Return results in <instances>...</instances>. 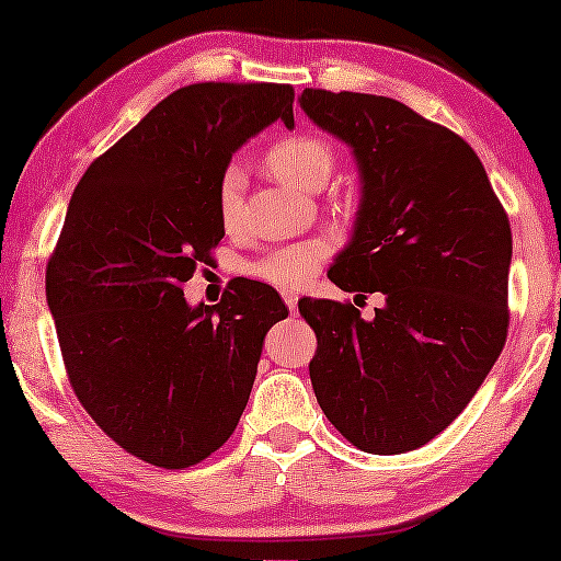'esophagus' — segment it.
<instances>
[{
    "label": "esophagus",
    "instance_id": "obj_1",
    "mask_svg": "<svg viewBox=\"0 0 561 561\" xmlns=\"http://www.w3.org/2000/svg\"><path fill=\"white\" fill-rule=\"evenodd\" d=\"M280 296H283V301H286L288 311L296 313V309H298V294H296V290H283Z\"/></svg>",
    "mask_w": 561,
    "mask_h": 561
}]
</instances>
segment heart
Listing matches in <instances>:
<instances>
[{
    "label": "heart",
    "mask_w": 561,
    "mask_h": 561,
    "mask_svg": "<svg viewBox=\"0 0 561 561\" xmlns=\"http://www.w3.org/2000/svg\"><path fill=\"white\" fill-rule=\"evenodd\" d=\"M332 148L313 135L286 137V140L273 145L271 152H267V168H271L275 179L301 191L324 186L329 173H332ZM240 196L242 173L240 168L232 165L227 168L219 181V214L227 229L240 217ZM327 252L329 244L324 240L294 242L250 263L248 273L252 278L271 283L275 288H298L319 271Z\"/></svg>",
    "instance_id": "1"
}]
</instances>
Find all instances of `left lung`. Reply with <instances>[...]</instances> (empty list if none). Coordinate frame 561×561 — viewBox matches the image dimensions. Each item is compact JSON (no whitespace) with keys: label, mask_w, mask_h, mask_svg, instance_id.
<instances>
[{"label":"left lung","mask_w":561,"mask_h":561,"mask_svg":"<svg viewBox=\"0 0 561 561\" xmlns=\"http://www.w3.org/2000/svg\"><path fill=\"white\" fill-rule=\"evenodd\" d=\"M298 104L350 145L359 171L352 237L329 278L386 298L373 319L298 301L317 334L313 393L357 449L403 455L465 411L503 352L508 217L470 145L411 106L324 89H304Z\"/></svg>","instance_id":"obj_1"}]
</instances>
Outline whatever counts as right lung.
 Masks as SVG:
<instances>
[{
  "label": "right lung",
  "instance_id": "right-lung-1",
  "mask_svg": "<svg viewBox=\"0 0 561 561\" xmlns=\"http://www.w3.org/2000/svg\"><path fill=\"white\" fill-rule=\"evenodd\" d=\"M294 129L286 83H191L152 106L76 186L45 273L73 393L129 455L181 470L237 428L263 340L288 309L237 278L219 304L183 283L225 237L219 181L273 122Z\"/></svg>",
  "mask_w": 561,
  "mask_h": 561
}]
</instances>
